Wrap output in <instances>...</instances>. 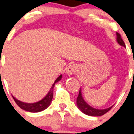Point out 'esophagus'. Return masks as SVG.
Segmentation results:
<instances>
[{"label": "esophagus", "mask_w": 134, "mask_h": 134, "mask_svg": "<svg viewBox=\"0 0 134 134\" xmlns=\"http://www.w3.org/2000/svg\"><path fill=\"white\" fill-rule=\"evenodd\" d=\"M66 73L69 75H73L78 71V67L74 64H70L66 68Z\"/></svg>", "instance_id": "34e87169"}]
</instances>
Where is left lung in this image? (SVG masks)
I'll return each mask as SVG.
<instances>
[{
  "label": "left lung",
  "instance_id": "obj_1",
  "mask_svg": "<svg viewBox=\"0 0 134 134\" xmlns=\"http://www.w3.org/2000/svg\"><path fill=\"white\" fill-rule=\"evenodd\" d=\"M117 35V41H118V43H119L120 46H123L125 47V43L123 39L121 37L120 34L116 33ZM76 103H77V106L79 108V109L86 115H91V116H101L105 114V113L108 112L111 108H112V107L108 108H105V109H96V108H94L90 106L89 105L87 104V102H85V101L84 100L83 98L82 97V94H81V88L80 89V92H79L78 96L77 98L76 99Z\"/></svg>",
  "mask_w": 134,
  "mask_h": 134
}]
</instances>
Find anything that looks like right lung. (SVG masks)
I'll use <instances>...</instances> for the list:
<instances>
[{
    "instance_id": "right-lung-1",
    "label": "right lung",
    "mask_w": 134,
    "mask_h": 134,
    "mask_svg": "<svg viewBox=\"0 0 134 134\" xmlns=\"http://www.w3.org/2000/svg\"><path fill=\"white\" fill-rule=\"evenodd\" d=\"M62 77V75L61 74L58 78H57L54 83H53V85H52L50 91H49L48 94L43 99H41L40 101H38V102L33 103H24L18 100L15 97H13L12 96L14 100H15V103L17 104L18 106L19 107H20L22 109L24 110L28 111V112H41V111L43 110L46 109L51 104V102L53 97V88H54V86L55 85L56 83H57L58 81L61 80Z\"/></svg>"
}]
</instances>
